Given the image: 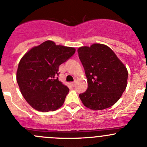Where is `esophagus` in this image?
<instances>
[{
  "instance_id": "esophagus-1",
  "label": "esophagus",
  "mask_w": 147,
  "mask_h": 147,
  "mask_svg": "<svg viewBox=\"0 0 147 147\" xmlns=\"http://www.w3.org/2000/svg\"><path fill=\"white\" fill-rule=\"evenodd\" d=\"M71 84H72V86H75V85H76V82H71Z\"/></svg>"
}]
</instances>
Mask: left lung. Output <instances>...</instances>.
<instances>
[{
  "instance_id": "obj_1",
  "label": "left lung",
  "mask_w": 147,
  "mask_h": 147,
  "mask_svg": "<svg viewBox=\"0 0 147 147\" xmlns=\"http://www.w3.org/2000/svg\"><path fill=\"white\" fill-rule=\"evenodd\" d=\"M78 52L88 83L86 92L79 94L83 104L96 111L112 106L126 89V67L110 48L103 44L82 46Z\"/></svg>"
}]
</instances>
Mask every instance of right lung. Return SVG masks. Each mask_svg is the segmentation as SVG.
<instances>
[{"instance_id":"add662e5","label":"right lung","mask_w":147,"mask_h":147,"mask_svg":"<svg viewBox=\"0 0 147 147\" xmlns=\"http://www.w3.org/2000/svg\"><path fill=\"white\" fill-rule=\"evenodd\" d=\"M75 53L74 48L46 41L22 58L17 82L22 96L33 109L49 112L63 106L69 89L58 80V69Z\"/></svg>"}]
</instances>
